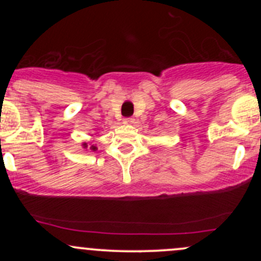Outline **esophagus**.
Masks as SVG:
<instances>
[{
  "label": "esophagus",
  "mask_w": 261,
  "mask_h": 261,
  "mask_svg": "<svg viewBox=\"0 0 261 261\" xmlns=\"http://www.w3.org/2000/svg\"><path fill=\"white\" fill-rule=\"evenodd\" d=\"M124 122H125V124H133L134 119L133 118H125L124 119Z\"/></svg>",
  "instance_id": "esophagus-1"
}]
</instances>
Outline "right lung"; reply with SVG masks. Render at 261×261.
<instances>
[{"instance_id":"add662e5","label":"right lung","mask_w":261,"mask_h":261,"mask_svg":"<svg viewBox=\"0 0 261 261\" xmlns=\"http://www.w3.org/2000/svg\"><path fill=\"white\" fill-rule=\"evenodd\" d=\"M85 147H87V143H85ZM92 149H93V151H95V147H94V146H92Z\"/></svg>"}]
</instances>
